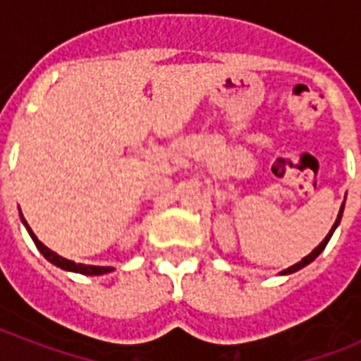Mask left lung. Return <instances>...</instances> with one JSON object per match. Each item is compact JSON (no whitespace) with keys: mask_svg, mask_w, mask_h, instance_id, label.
Segmentation results:
<instances>
[{"mask_svg":"<svg viewBox=\"0 0 361 361\" xmlns=\"http://www.w3.org/2000/svg\"><path fill=\"white\" fill-rule=\"evenodd\" d=\"M343 208H345V204H343L341 206V209H339V215H337V221H336V225L331 226V231H330V234H328V236L324 238V240H322V243H320L319 247H317V249H313V251L309 252L307 257L305 258H302V260H300V262L298 264H294V266H290V268H286L285 271H281V274H294V271H298V269H302L303 266H307V264H311L314 260V258L319 257L320 252L324 251V247L328 245V241H330V238H331V234H334V231H336L337 228V225H339V221H341V215H343Z\"/></svg>","mask_w":361,"mask_h":361,"instance_id":"1","label":"left lung"}]
</instances>
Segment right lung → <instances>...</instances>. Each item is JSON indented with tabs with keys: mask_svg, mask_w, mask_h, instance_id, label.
<instances>
[{
	"mask_svg": "<svg viewBox=\"0 0 361 361\" xmlns=\"http://www.w3.org/2000/svg\"><path fill=\"white\" fill-rule=\"evenodd\" d=\"M22 221H24L25 228H27V232H30V236L33 238V241H35L37 249L44 255V258H48L50 262L56 264V266H59L61 269H67V271H76V274H82V275H103V274H109V271H112V268L110 266H86V264H76L73 262V260H67V258L59 257L58 252L50 251L44 243H41V241L37 240V236L31 232L30 225L25 223V219L22 217Z\"/></svg>",
	"mask_w": 361,
	"mask_h": 361,
	"instance_id": "add662e5",
	"label": "right lung"
}]
</instances>
